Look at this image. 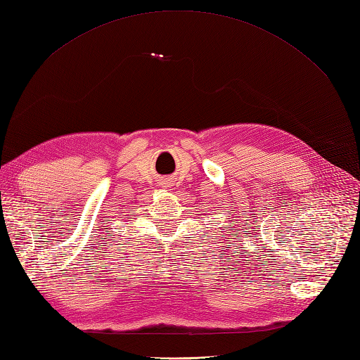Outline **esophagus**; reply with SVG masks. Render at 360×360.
Returning a JSON list of instances; mask_svg holds the SVG:
<instances>
[{"label":"esophagus","mask_w":360,"mask_h":360,"mask_svg":"<svg viewBox=\"0 0 360 360\" xmlns=\"http://www.w3.org/2000/svg\"><path fill=\"white\" fill-rule=\"evenodd\" d=\"M165 181H166V180H165ZM162 185H165V186H163V188H169V186H168V185H171V183H162Z\"/></svg>","instance_id":"esophagus-1"}]
</instances>
